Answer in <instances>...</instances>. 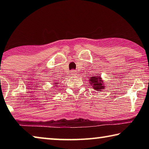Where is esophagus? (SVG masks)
<instances>
[{"label": "esophagus", "mask_w": 149, "mask_h": 149, "mask_svg": "<svg viewBox=\"0 0 149 149\" xmlns=\"http://www.w3.org/2000/svg\"><path fill=\"white\" fill-rule=\"evenodd\" d=\"M71 74H72V75H73V76H75V75H77V72L75 71V70H73L71 71Z\"/></svg>", "instance_id": "esophagus-1"}]
</instances>
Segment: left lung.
I'll return each instance as SVG.
<instances>
[{
  "instance_id": "left-lung-1",
  "label": "left lung",
  "mask_w": 149,
  "mask_h": 149,
  "mask_svg": "<svg viewBox=\"0 0 149 149\" xmlns=\"http://www.w3.org/2000/svg\"><path fill=\"white\" fill-rule=\"evenodd\" d=\"M90 84L93 87V89L96 91H102L105 88L104 84H103V80L100 76H93L91 77L90 79Z\"/></svg>"
}]
</instances>
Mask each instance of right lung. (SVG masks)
Returning <instances> with one entry per match:
<instances>
[{
  "label": "right lung",
  "instance_id": "add662e5",
  "mask_svg": "<svg viewBox=\"0 0 149 149\" xmlns=\"http://www.w3.org/2000/svg\"><path fill=\"white\" fill-rule=\"evenodd\" d=\"M58 84V83H55V84ZM54 87H56V85H55V86H54Z\"/></svg>",
  "mask_w": 149,
  "mask_h": 149
}]
</instances>
